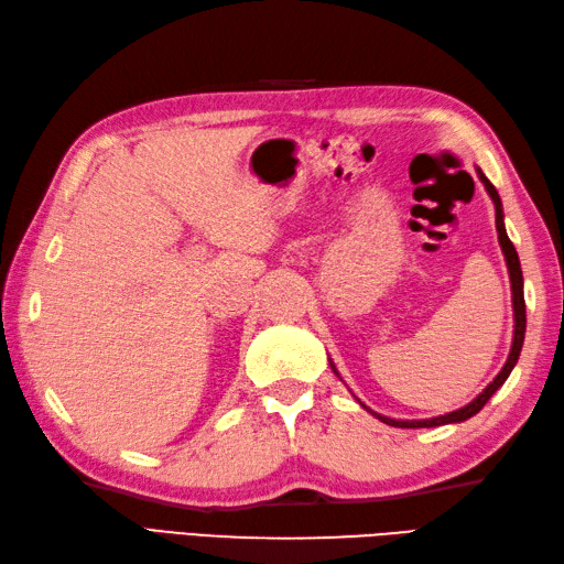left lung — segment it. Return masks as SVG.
<instances>
[{
    "mask_svg": "<svg viewBox=\"0 0 564 564\" xmlns=\"http://www.w3.org/2000/svg\"><path fill=\"white\" fill-rule=\"evenodd\" d=\"M479 180L485 182V189L494 202V209H497V231H499V246H501V252L503 258H507V268H509V278H511V299H513V343H511V352H509V360L507 365L501 367V372L494 377V382L481 392L477 399L469 401L467 406L457 409V411H451L445 413V416H435V419H426V421H399V419H389V416H382V413H375L372 409H365L372 413V416H377L382 423H387V426H397V429H433V426H445V423H459V421H467L473 419L475 413L481 411V406L487 404V401L491 399V394L497 392V389L507 382L511 370L516 367V362H519V355H521V348H523V338H525V299H523V272H521V262H519V252H516L513 243L507 236V228H503V209H501V199H499V192L497 187L491 185V182L485 177V172L477 170ZM333 372H336V365L330 362ZM338 375V372H336Z\"/></svg>",
    "mask_w": 564,
    "mask_h": 564,
    "instance_id": "left-lung-1",
    "label": "left lung"
}]
</instances>
